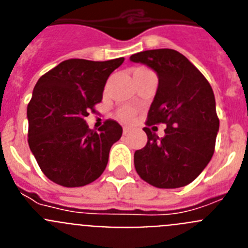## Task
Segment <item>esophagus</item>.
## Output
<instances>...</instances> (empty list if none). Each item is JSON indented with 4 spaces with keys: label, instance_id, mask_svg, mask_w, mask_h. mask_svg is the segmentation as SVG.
<instances>
[{
    "label": "esophagus",
    "instance_id": "esophagus-1",
    "mask_svg": "<svg viewBox=\"0 0 248 248\" xmlns=\"http://www.w3.org/2000/svg\"><path fill=\"white\" fill-rule=\"evenodd\" d=\"M129 131H130V128H129V126H124V128H123V133H124V134H128Z\"/></svg>",
    "mask_w": 248,
    "mask_h": 248
}]
</instances>
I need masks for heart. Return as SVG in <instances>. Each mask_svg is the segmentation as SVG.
Returning a JSON list of instances; mask_svg holds the SVG:
<instances>
[{"mask_svg": "<svg viewBox=\"0 0 248 248\" xmlns=\"http://www.w3.org/2000/svg\"><path fill=\"white\" fill-rule=\"evenodd\" d=\"M117 115L123 122H130L135 115V109L131 108V107H123L118 110Z\"/></svg>", "mask_w": 248, "mask_h": 248, "instance_id": "obj_1", "label": "heart"}]
</instances>
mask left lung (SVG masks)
<instances>
[{
    "instance_id": "obj_1",
    "label": "left lung",
    "mask_w": 248,
    "mask_h": 248,
    "mask_svg": "<svg viewBox=\"0 0 248 248\" xmlns=\"http://www.w3.org/2000/svg\"><path fill=\"white\" fill-rule=\"evenodd\" d=\"M130 61L146 64L159 78L144 128L148 143L135 151V170L155 187H183L201 174L214 155L220 120L211 85L177 50H144ZM161 122L167 129L159 138L148 126Z\"/></svg>"
}]
</instances>
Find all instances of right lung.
Segmentation results:
<instances>
[{"instance_id":"obj_1","label":"right lung","mask_w":248,"mask_h":248,"mask_svg":"<svg viewBox=\"0 0 248 248\" xmlns=\"http://www.w3.org/2000/svg\"><path fill=\"white\" fill-rule=\"evenodd\" d=\"M124 58L105 62L67 59L43 74L28 103V145L43 174L58 185L79 187L107 168L122 126L108 119L97 131L85 117L103 98L105 83Z\"/></svg>"}]
</instances>
